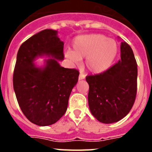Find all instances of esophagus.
Segmentation results:
<instances>
[{"instance_id": "34e87169", "label": "esophagus", "mask_w": 152, "mask_h": 152, "mask_svg": "<svg viewBox=\"0 0 152 152\" xmlns=\"http://www.w3.org/2000/svg\"><path fill=\"white\" fill-rule=\"evenodd\" d=\"M85 78V75L84 74L80 73V75H79V80H83V79Z\"/></svg>"}]
</instances>
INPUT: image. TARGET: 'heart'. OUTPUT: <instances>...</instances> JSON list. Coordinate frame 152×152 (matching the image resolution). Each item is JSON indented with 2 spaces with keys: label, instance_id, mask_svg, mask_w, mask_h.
Segmentation results:
<instances>
[{
  "label": "heart",
  "instance_id": "1",
  "mask_svg": "<svg viewBox=\"0 0 152 152\" xmlns=\"http://www.w3.org/2000/svg\"><path fill=\"white\" fill-rule=\"evenodd\" d=\"M118 51L116 41L102 34L77 36L72 44V51L65 52V57L74 63L86 58L89 72L101 73L110 66Z\"/></svg>",
  "mask_w": 152,
  "mask_h": 152
}]
</instances>
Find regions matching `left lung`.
I'll list each match as a JSON object with an SVG mask.
<instances>
[{
	"instance_id": "1",
	"label": "left lung",
	"mask_w": 152,
	"mask_h": 152,
	"mask_svg": "<svg viewBox=\"0 0 152 152\" xmlns=\"http://www.w3.org/2000/svg\"><path fill=\"white\" fill-rule=\"evenodd\" d=\"M120 59L100 74L88 75V104L91 113L100 123H113L131 110L137 94L136 60L126 42L120 46Z\"/></svg>"
}]
</instances>
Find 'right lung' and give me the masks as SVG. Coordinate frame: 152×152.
Instances as JSON below:
<instances>
[{
  "mask_svg": "<svg viewBox=\"0 0 152 152\" xmlns=\"http://www.w3.org/2000/svg\"><path fill=\"white\" fill-rule=\"evenodd\" d=\"M57 31L44 29L24 42L19 49L13 76V89L21 110L31 123L40 126L56 123L65 113L68 99L78 80L75 68L60 66L64 42ZM53 57L43 68L33 61L39 56Z\"/></svg>",
  "mask_w": 152,
  "mask_h": 152,
  "instance_id": "right-lung-1",
  "label": "right lung"
}]
</instances>
